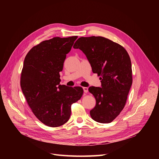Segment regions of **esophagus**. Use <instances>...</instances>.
Returning <instances> with one entry per match:
<instances>
[{
    "instance_id": "1",
    "label": "esophagus",
    "mask_w": 159,
    "mask_h": 159,
    "mask_svg": "<svg viewBox=\"0 0 159 159\" xmlns=\"http://www.w3.org/2000/svg\"><path fill=\"white\" fill-rule=\"evenodd\" d=\"M83 90H84V92L85 93H87L88 92V88L86 87H83Z\"/></svg>"
}]
</instances>
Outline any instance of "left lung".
I'll use <instances>...</instances> for the list:
<instances>
[{
    "label": "left lung",
    "instance_id": "8db88e82",
    "mask_svg": "<svg viewBox=\"0 0 159 159\" xmlns=\"http://www.w3.org/2000/svg\"><path fill=\"white\" fill-rule=\"evenodd\" d=\"M74 48L82 51L93 73L101 76V87L89 88L96 101L90 116L99 123L112 122L124 108L132 84L128 52L120 44L102 36L80 37Z\"/></svg>",
    "mask_w": 159,
    "mask_h": 159
}]
</instances>
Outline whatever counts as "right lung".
Here are the masks:
<instances>
[{"mask_svg": "<svg viewBox=\"0 0 159 159\" xmlns=\"http://www.w3.org/2000/svg\"><path fill=\"white\" fill-rule=\"evenodd\" d=\"M78 36L54 37L32 48L26 55L20 76V87L36 117L50 127L69 121L72 104L83 94L81 87L60 85L66 54Z\"/></svg>", "mask_w": 159, "mask_h": 159, "instance_id": "1", "label": "right lung"}]
</instances>
